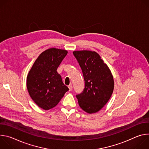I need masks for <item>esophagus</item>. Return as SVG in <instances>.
<instances>
[{
    "label": "esophagus",
    "instance_id": "esophagus-1",
    "mask_svg": "<svg viewBox=\"0 0 149 149\" xmlns=\"http://www.w3.org/2000/svg\"><path fill=\"white\" fill-rule=\"evenodd\" d=\"M68 88H69V91H72V85H70V86H68Z\"/></svg>",
    "mask_w": 149,
    "mask_h": 149
}]
</instances>
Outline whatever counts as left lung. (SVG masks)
<instances>
[{"label": "left lung", "mask_w": 149, "mask_h": 149, "mask_svg": "<svg viewBox=\"0 0 149 149\" xmlns=\"http://www.w3.org/2000/svg\"><path fill=\"white\" fill-rule=\"evenodd\" d=\"M73 54L82 70L85 88L76 95L79 107L89 114L100 111L110 100L114 87L110 70L98 54L76 51Z\"/></svg>", "instance_id": "8db88e82"}]
</instances>
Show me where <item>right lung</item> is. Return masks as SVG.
Instances as JSON below:
<instances>
[{
    "mask_svg": "<svg viewBox=\"0 0 149 149\" xmlns=\"http://www.w3.org/2000/svg\"><path fill=\"white\" fill-rule=\"evenodd\" d=\"M67 53L66 50L54 48L47 49L39 55L28 74L26 86L29 95L42 109L55 107L69 90L56 71Z\"/></svg>",
    "mask_w": 149,
    "mask_h": 149,
    "instance_id": "obj_1",
    "label": "right lung"
}]
</instances>
